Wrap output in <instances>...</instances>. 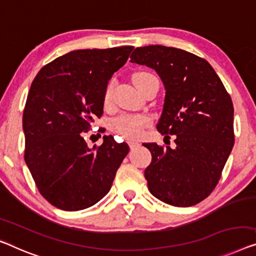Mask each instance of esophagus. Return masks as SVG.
Masks as SVG:
<instances>
[{"mask_svg":"<svg viewBox=\"0 0 256 256\" xmlns=\"http://www.w3.org/2000/svg\"><path fill=\"white\" fill-rule=\"evenodd\" d=\"M128 146H130V148H131V150H133V148L139 147L140 144L136 142V141H128Z\"/></svg>","mask_w":256,"mask_h":256,"instance_id":"34e87169","label":"esophagus"}]
</instances>
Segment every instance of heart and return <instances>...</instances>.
<instances>
[{"label":"heart","instance_id":"heart-1","mask_svg":"<svg viewBox=\"0 0 256 256\" xmlns=\"http://www.w3.org/2000/svg\"><path fill=\"white\" fill-rule=\"evenodd\" d=\"M152 77V74H148V72H136L133 74V82L136 86H138V82L141 79ZM112 85H109L106 87L104 96V104H109L110 100H112ZM148 124L147 118L141 117V116H120L118 118H115L112 123V131L123 136L125 139L132 140V139H138L142 136L144 128Z\"/></svg>","mask_w":256,"mask_h":256}]
</instances>
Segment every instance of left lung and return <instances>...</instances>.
Instances as JSON below:
<instances>
[{
  "label": "left lung",
  "mask_w": 256,
  "mask_h": 256,
  "mask_svg": "<svg viewBox=\"0 0 256 256\" xmlns=\"http://www.w3.org/2000/svg\"><path fill=\"white\" fill-rule=\"evenodd\" d=\"M131 62L158 72L166 100L158 130L176 136V148L144 144L152 154L148 190L176 207L199 204L216 188L234 144V104L207 60L166 46L136 48ZM170 138V136H169Z\"/></svg>",
  "instance_id": "obj_1"
}]
</instances>
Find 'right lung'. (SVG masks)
<instances>
[{"instance_id":"obj_1","label":"right lung","mask_w":256,"mask_h":256,"mask_svg":"<svg viewBox=\"0 0 256 256\" xmlns=\"http://www.w3.org/2000/svg\"><path fill=\"white\" fill-rule=\"evenodd\" d=\"M132 50L70 52L46 64L30 85L22 114L24 158L40 194L56 208L82 210L112 188L128 144L104 136V144L88 148L85 134L104 114L109 79Z\"/></svg>"}]
</instances>
